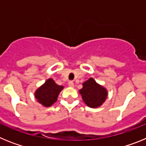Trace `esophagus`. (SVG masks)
<instances>
[{"label": "esophagus", "mask_w": 146, "mask_h": 146, "mask_svg": "<svg viewBox=\"0 0 146 146\" xmlns=\"http://www.w3.org/2000/svg\"><path fill=\"white\" fill-rule=\"evenodd\" d=\"M68 85H69V87H72V88L74 87V82H73V81H69Z\"/></svg>", "instance_id": "34e87169"}]
</instances>
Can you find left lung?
Wrapping results in <instances>:
<instances>
[{"label":"left lung","mask_w":146,"mask_h":146,"mask_svg":"<svg viewBox=\"0 0 146 146\" xmlns=\"http://www.w3.org/2000/svg\"><path fill=\"white\" fill-rule=\"evenodd\" d=\"M83 87L80 90L84 102L90 108H98L104 102L108 92L106 89L99 86L93 78H90L82 84Z\"/></svg>","instance_id":"left-lung-1"}]
</instances>
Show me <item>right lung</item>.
Listing matches in <instances>:
<instances>
[{
	"mask_svg": "<svg viewBox=\"0 0 146 146\" xmlns=\"http://www.w3.org/2000/svg\"><path fill=\"white\" fill-rule=\"evenodd\" d=\"M64 87L58 86L52 79H49L35 92L38 102L45 107H50L57 101L59 93Z\"/></svg>",
	"mask_w": 146,
	"mask_h": 146,
	"instance_id": "obj_1",
	"label": "right lung"
}]
</instances>
